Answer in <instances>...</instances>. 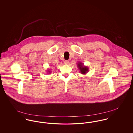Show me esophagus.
Returning a JSON list of instances; mask_svg holds the SVG:
<instances>
[{"label":"esophagus","mask_w":133,"mask_h":133,"mask_svg":"<svg viewBox=\"0 0 133 133\" xmlns=\"http://www.w3.org/2000/svg\"><path fill=\"white\" fill-rule=\"evenodd\" d=\"M69 61L68 60H65V61H64V63L66 64H69Z\"/></svg>","instance_id":"obj_1"}]
</instances>
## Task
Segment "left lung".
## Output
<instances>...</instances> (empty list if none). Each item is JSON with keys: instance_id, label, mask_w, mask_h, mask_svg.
<instances>
[{"instance_id": "obj_1", "label": "left lung", "mask_w": 133, "mask_h": 133, "mask_svg": "<svg viewBox=\"0 0 133 133\" xmlns=\"http://www.w3.org/2000/svg\"><path fill=\"white\" fill-rule=\"evenodd\" d=\"M78 67H79V69L81 71L82 74H86L88 71V68L86 66H84L82 65V64L80 63L78 64Z\"/></svg>"}]
</instances>
